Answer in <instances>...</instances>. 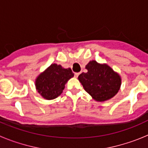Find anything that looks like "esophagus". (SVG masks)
<instances>
[{
    "instance_id": "34e87169",
    "label": "esophagus",
    "mask_w": 148,
    "mask_h": 148,
    "mask_svg": "<svg viewBox=\"0 0 148 148\" xmlns=\"http://www.w3.org/2000/svg\"><path fill=\"white\" fill-rule=\"evenodd\" d=\"M79 74H80V73H75V78H78V75H79Z\"/></svg>"
}]
</instances>
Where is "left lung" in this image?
Instances as JSON below:
<instances>
[{"mask_svg": "<svg viewBox=\"0 0 148 148\" xmlns=\"http://www.w3.org/2000/svg\"><path fill=\"white\" fill-rule=\"evenodd\" d=\"M85 68L87 73H82L78 78L86 92L94 100H109L119 92L121 87V77L110 66L91 61Z\"/></svg>", "mask_w": 148, "mask_h": 148, "instance_id": "1", "label": "left lung"}]
</instances>
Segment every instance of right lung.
Masks as SVG:
<instances>
[{
  "label": "right lung",
  "instance_id": "add662e5",
  "mask_svg": "<svg viewBox=\"0 0 148 148\" xmlns=\"http://www.w3.org/2000/svg\"><path fill=\"white\" fill-rule=\"evenodd\" d=\"M73 76L74 73L70 68L65 69L53 64L37 77L36 90L44 99L52 100L62 93L66 83Z\"/></svg>",
  "mask_w": 148,
  "mask_h": 148
}]
</instances>
